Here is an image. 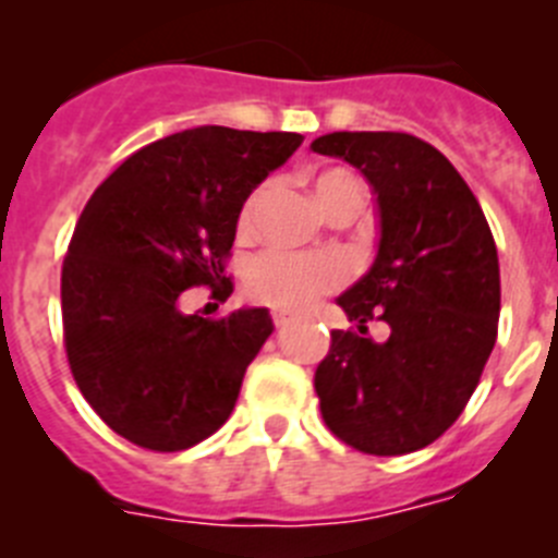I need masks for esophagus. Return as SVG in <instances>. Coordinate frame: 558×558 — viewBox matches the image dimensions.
Wrapping results in <instances>:
<instances>
[{"instance_id":"34e87169","label":"esophagus","mask_w":558,"mask_h":558,"mask_svg":"<svg viewBox=\"0 0 558 558\" xmlns=\"http://www.w3.org/2000/svg\"><path fill=\"white\" fill-rule=\"evenodd\" d=\"M270 318H274V327H288V324L293 322V315L282 313V310H274V315H270Z\"/></svg>"}]
</instances>
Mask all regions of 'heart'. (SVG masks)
Here are the masks:
<instances>
[{"mask_svg": "<svg viewBox=\"0 0 558 558\" xmlns=\"http://www.w3.org/2000/svg\"><path fill=\"white\" fill-rule=\"evenodd\" d=\"M270 192V181H263L259 186L248 192V198L240 206L236 215V231L243 236L254 234L259 211H263L265 198ZM313 192L324 215L340 209V206L363 204V184L354 172L343 167H329V170L315 172ZM349 279L347 263L338 254L318 251V254H304V251L288 248H268L256 254L245 268V290L256 302L270 304L276 310H299L313 307L324 293H332Z\"/></svg>", "mask_w": 558, "mask_h": 558, "instance_id": "heart-1", "label": "heart"}]
</instances>
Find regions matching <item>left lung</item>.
Wrapping results in <instances>:
<instances>
[{
	"mask_svg": "<svg viewBox=\"0 0 558 558\" xmlns=\"http://www.w3.org/2000/svg\"><path fill=\"white\" fill-rule=\"evenodd\" d=\"M315 153L357 167L377 192L379 251L340 295L357 329H335L315 368L329 430L366 456L433 445L463 413L497 340L500 263L481 204L445 153L399 131H338ZM386 320V344L367 338Z\"/></svg>",
	"mask_w": 558,
	"mask_h": 558,
	"instance_id": "obj_1",
	"label": "left lung"
}]
</instances>
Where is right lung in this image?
Here are the masks:
<instances>
[{"mask_svg":"<svg viewBox=\"0 0 558 558\" xmlns=\"http://www.w3.org/2000/svg\"><path fill=\"white\" fill-rule=\"evenodd\" d=\"M302 133L204 125L131 153L88 198L61 270L63 347L86 402L117 436L179 452L223 427L245 368L274 332L268 310L184 315L226 302L236 215Z\"/></svg>","mask_w":558,"mask_h":558,"instance_id":"add662e5","label":"right lung"}]
</instances>
